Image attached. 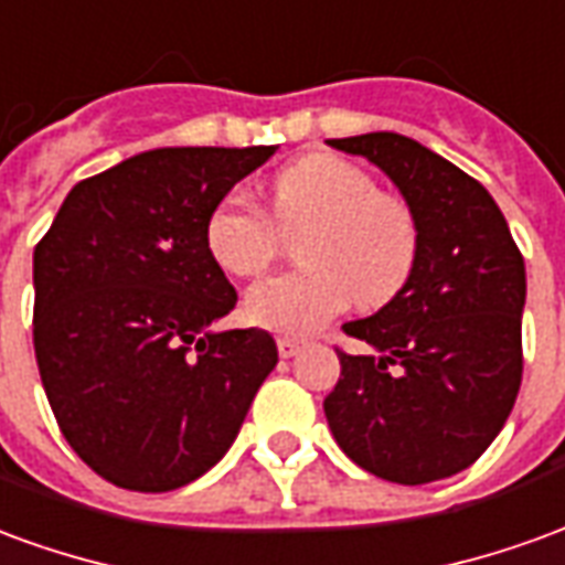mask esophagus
Returning a JSON list of instances; mask_svg holds the SVG:
<instances>
[{
  "instance_id": "obj_1",
  "label": "esophagus",
  "mask_w": 565,
  "mask_h": 565,
  "mask_svg": "<svg viewBox=\"0 0 565 565\" xmlns=\"http://www.w3.org/2000/svg\"><path fill=\"white\" fill-rule=\"evenodd\" d=\"M302 351V342L299 339H290V335H281L278 339V354L284 356V360H290V356H296Z\"/></svg>"
}]
</instances>
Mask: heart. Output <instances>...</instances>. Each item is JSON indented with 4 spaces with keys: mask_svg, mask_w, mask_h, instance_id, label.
I'll return each instance as SVG.
<instances>
[{
    "mask_svg": "<svg viewBox=\"0 0 565 565\" xmlns=\"http://www.w3.org/2000/svg\"><path fill=\"white\" fill-rule=\"evenodd\" d=\"M299 242L306 269L271 275L245 296V315L263 330L306 335L354 302L387 306L412 281L420 254L415 209L379 190L363 166L335 153H308L269 181V214L245 193H226L205 221L211 259L235 278L269 269L281 233Z\"/></svg>",
    "mask_w": 565,
    "mask_h": 565,
    "instance_id": "1",
    "label": "heart"
}]
</instances>
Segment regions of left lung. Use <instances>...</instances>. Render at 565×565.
<instances>
[{"label": "left lung", "mask_w": 565, "mask_h": 565, "mask_svg": "<svg viewBox=\"0 0 565 565\" xmlns=\"http://www.w3.org/2000/svg\"><path fill=\"white\" fill-rule=\"evenodd\" d=\"M391 174L420 223L412 281L379 315L344 323L372 348H335L342 375L323 399L351 460L396 484L472 466L509 420L523 375V257L472 174L396 132L330 139Z\"/></svg>", "instance_id": "1"}]
</instances>
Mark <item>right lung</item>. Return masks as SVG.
I'll return each instance as SVG.
<instances>
[{"instance_id": "add662e5", "label": "right lung", "mask_w": 565, "mask_h": 565, "mask_svg": "<svg viewBox=\"0 0 565 565\" xmlns=\"http://www.w3.org/2000/svg\"><path fill=\"white\" fill-rule=\"evenodd\" d=\"M275 148H157L84 178L32 257V344L63 436L105 481L166 493L230 450L275 363L269 332L209 327L235 287L211 209Z\"/></svg>"}]
</instances>
